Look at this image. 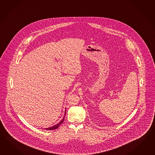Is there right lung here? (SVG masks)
Segmentation results:
<instances>
[{
	"mask_svg": "<svg viewBox=\"0 0 155 155\" xmlns=\"http://www.w3.org/2000/svg\"><path fill=\"white\" fill-rule=\"evenodd\" d=\"M65 114H66V110H65V113H64V116L63 117V118H62V120H61L59 123L56 124L54 125V126H53L52 127H50L48 128H43V129H45V130H53L57 129V128H58L59 126L61 125V124H62V123L63 122V121L64 120V117H65Z\"/></svg>",
	"mask_w": 155,
	"mask_h": 155,
	"instance_id": "1",
	"label": "right lung"
}]
</instances>
